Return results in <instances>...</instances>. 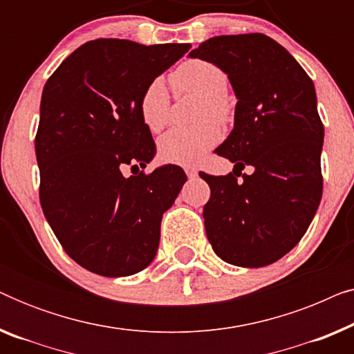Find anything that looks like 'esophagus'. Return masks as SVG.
<instances>
[{
    "label": "esophagus",
    "mask_w": 354,
    "mask_h": 354,
    "mask_svg": "<svg viewBox=\"0 0 354 354\" xmlns=\"http://www.w3.org/2000/svg\"><path fill=\"white\" fill-rule=\"evenodd\" d=\"M185 172H187L188 178H196L198 177V171L195 167H185Z\"/></svg>",
    "instance_id": "34e87169"
}]
</instances>
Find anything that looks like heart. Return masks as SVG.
<instances>
[{"instance_id":"1","label":"heart","mask_w":354,"mask_h":354,"mask_svg":"<svg viewBox=\"0 0 354 354\" xmlns=\"http://www.w3.org/2000/svg\"><path fill=\"white\" fill-rule=\"evenodd\" d=\"M171 82L177 93L192 91L203 96L200 119L214 118L222 124L229 122L232 109L225 100L229 79L221 67L209 61L188 59L172 72ZM138 111L143 124L151 132H159L169 122L171 96L161 79L149 82L140 98ZM221 138V127L211 120L193 127H174L159 138V156L178 166H192L200 162Z\"/></svg>"}]
</instances>
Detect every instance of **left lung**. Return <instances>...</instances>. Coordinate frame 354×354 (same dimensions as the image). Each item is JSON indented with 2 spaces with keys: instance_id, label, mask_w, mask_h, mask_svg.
Masks as SVG:
<instances>
[{
  "instance_id": "1",
  "label": "left lung",
  "mask_w": 354,
  "mask_h": 354,
  "mask_svg": "<svg viewBox=\"0 0 354 354\" xmlns=\"http://www.w3.org/2000/svg\"><path fill=\"white\" fill-rule=\"evenodd\" d=\"M188 56L221 67L236 96L234 129L216 148L234 172H200L211 188L203 209L207 240L225 263L269 266L298 245L322 198L316 88L297 59L263 33L209 38ZM245 165L254 172L239 181Z\"/></svg>"
}]
</instances>
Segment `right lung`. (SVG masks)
I'll return each instance as SVG.
<instances>
[{
	"label": "right lung",
	"mask_w": 354,
	"mask_h": 354,
	"mask_svg": "<svg viewBox=\"0 0 354 354\" xmlns=\"http://www.w3.org/2000/svg\"><path fill=\"white\" fill-rule=\"evenodd\" d=\"M190 48L86 41L43 88L35 137L41 209L66 253L90 272L127 277L156 256L162 214L187 176L174 164L130 177L122 167L145 169L156 154L140 98Z\"/></svg>",
	"instance_id": "obj_1"
}]
</instances>
